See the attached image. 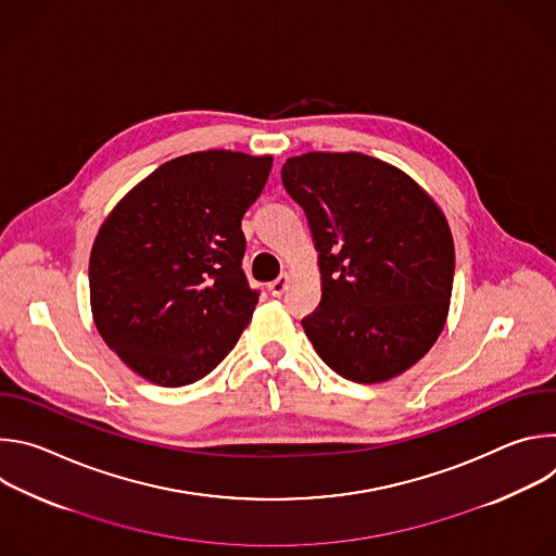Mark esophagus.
Returning <instances> with one entry per match:
<instances>
[{
  "label": "esophagus",
  "mask_w": 556,
  "mask_h": 556,
  "mask_svg": "<svg viewBox=\"0 0 556 556\" xmlns=\"http://www.w3.org/2000/svg\"><path fill=\"white\" fill-rule=\"evenodd\" d=\"M288 283H290V275H288V273H283V275H279L275 281H270V283H268V290H270V294H273V296H281V294L286 292Z\"/></svg>",
  "instance_id": "esophagus-1"
}]
</instances>
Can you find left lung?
I'll return each instance as SVG.
<instances>
[{
	"label": "left lung",
	"mask_w": 556,
	"mask_h": 556,
	"mask_svg": "<svg viewBox=\"0 0 556 556\" xmlns=\"http://www.w3.org/2000/svg\"><path fill=\"white\" fill-rule=\"evenodd\" d=\"M319 253L321 303L301 321L339 376L374 384L414 367L444 330L448 222L403 169L358 151H307L281 169Z\"/></svg>",
	"instance_id": "left-lung-1"
}]
</instances>
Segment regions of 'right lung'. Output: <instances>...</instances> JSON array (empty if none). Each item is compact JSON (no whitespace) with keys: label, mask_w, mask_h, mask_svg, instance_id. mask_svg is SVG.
Instances as JSON below:
<instances>
[{"label":"right lung","mask_w":556,"mask_h":556,"mask_svg":"<svg viewBox=\"0 0 556 556\" xmlns=\"http://www.w3.org/2000/svg\"><path fill=\"white\" fill-rule=\"evenodd\" d=\"M273 155L208 149L157 167L110 211L90 253L92 319L138 376L185 387L213 371L260 294L242 270V217Z\"/></svg>","instance_id":"right-lung-1"}]
</instances>
